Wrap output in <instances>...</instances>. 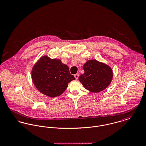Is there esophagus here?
<instances>
[{
	"label": "esophagus",
	"instance_id": "obj_1",
	"mask_svg": "<svg viewBox=\"0 0 146 146\" xmlns=\"http://www.w3.org/2000/svg\"><path fill=\"white\" fill-rule=\"evenodd\" d=\"M74 77H75V78L76 79H78L79 77V74H74Z\"/></svg>",
	"mask_w": 146,
	"mask_h": 146
}]
</instances>
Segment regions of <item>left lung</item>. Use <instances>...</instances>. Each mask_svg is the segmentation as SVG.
Masks as SVG:
<instances>
[{
	"mask_svg": "<svg viewBox=\"0 0 146 146\" xmlns=\"http://www.w3.org/2000/svg\"><path fill=\"white\" fill-rule=\"evenodd\" d=\"M84 73L79 77V80L86 90L98 93L105 90L113 78L112 68L96 60H88L83 66Z\"/></svg>",
	"mask_w": 146,
	"mask_h": 146,
	"instance_id": "obj_1",
	"label": "left lung"
}]
</instances>
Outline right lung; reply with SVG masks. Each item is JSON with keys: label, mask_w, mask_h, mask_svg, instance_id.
Returning <instances> with one entry per match:
<instances>
[{"label": "right lung", "mask_w": 146, "mask_h": 146, "mask_svg": "<svg viewBox=\"0 0 146 146\" xmlns=\"http://www.w3.org/2000/svg\"><path fill=\"white\" fill-rule=\"evenodd\" d=\"M34 84L40 93L49 97L62 94L68 84L75 79L69 68L60 59L42 56L34 64L32 71Z\"/></svg>", "instance_id": "add662e5"}]
</instances>
